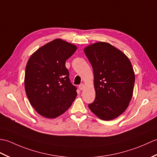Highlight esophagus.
Here are the masks:
<instances>
[{"label": "esophagus", "instance_id": "1", "mask_svg": "<svg viewBox=\"0 0 157 157\" xmlns=\"http://www.w3.org/2000/svg\"><path fill=\"white\" fill-rule=\"evenodd\" d=\"M78 88H79V89L81 90H82L83 89H84V88H85V85H83V84H81V85L78 86Z\"/></svg>", "mask_w": 157, "mask_h": 157}]
</instances>
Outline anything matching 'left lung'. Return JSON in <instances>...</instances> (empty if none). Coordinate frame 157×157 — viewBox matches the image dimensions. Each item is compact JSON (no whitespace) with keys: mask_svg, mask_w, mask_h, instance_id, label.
<instances>
[{"mask_svg":"<svg viewBox=\"0 0 157 157\" xmlns=\"http://www.w3.org/2000/svg\"><path fill=\"white\" fill-rule=\"evenodd\" d=\"M84 52L93 67L96 97L89 108L100 119L113 120L126 111L133 95L135 75L131 62L107 42L90 44Z\"/></svg>","mask_w":157,"mask_h":157,"instance_id":"1","label":"left lung"}]
</instances>
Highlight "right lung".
Listing matches in <instances>:
<instances>
[{"label": "right lung", "instance_id": "add662e5", "mask_svg": "<svg viewBox=\"0 0 157 157\" xmlns=\"http://www.w3.org/2000/svg\"><path fill=\"white\" fill-rule=\"evenodd\" d=\"M76 49L74 44L56 39L29 58L24 80L25 93L31 106L41 116L52 119L60 116L77 95L65 66Z\"/></svg>", "mask_w": 157, "mask_h": 157}]
</instances>
